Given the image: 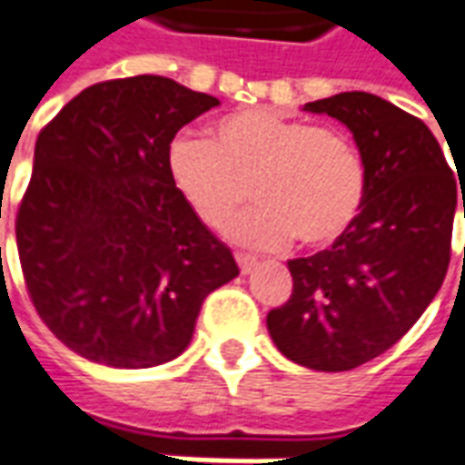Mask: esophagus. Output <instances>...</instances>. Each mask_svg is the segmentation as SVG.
I'll list each match as a JSON object with an SVG mask.
<instances>
[{
    "instance_id": "34e87169",
    "label": "esophagus",
    "mask_w": 465,
    "mask_h": 465,
    "mask_svg": "<svg viewBox=\"0 0 465 465\" xmlns=\"http://www.w3.org/2000/svg\"><path fill=\"white\" fill-rule=\"evenodd\" d=\"M236 263H239L242 273H249L259 262H256V256H249V253H236Z\"/></svg>"
}]
</instances>
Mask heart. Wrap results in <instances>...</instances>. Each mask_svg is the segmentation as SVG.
<instances>
[{
  "mask_svg": "<svg viewBox=\"0 0 465 465\" xmlns=\"http://www.w3.org/2000/svg\"><path fill=\"white\" fill-rule=\"evenodd\" d=\"M166 172L212 229L229 223L249 182L256 203L236 216L229 233L256 249L282 246L292 236L303 246H326L356 222L366 199V163L351 136L273 109L216 119L209 142L173 136Z\"/></svg>",
  "mask_w": 465,
  "mask_h": 465,
  "instance_id": "obj_1",
  "label": "heart"
}]
</instances>
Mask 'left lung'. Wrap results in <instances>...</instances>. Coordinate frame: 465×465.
Returning <instances> with one entry per match:
<instances>
[{"label":"left lung","mask_w":465,"mask_h":465,"mask_svg":"<svg viewBox=\"0 0 465 465\" xmlns=\"http://www.w3.org/2000/svg\"><path fill=\"white\" fill-rule=\"evenodd\" d=\"M353 134L366 199L331 249L289 262L292 299L266 316L276 349L313 371H349L391 349L446 279L456 176L416 116L366 92L303 104ZM465 216V199H463Z\"/></svg>","instance_id":"8db88e82"}]
</instances>
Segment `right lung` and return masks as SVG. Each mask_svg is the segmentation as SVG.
Returning a JSON list of instances; mask_svg holds the SVG:
<instances>
[{"label": "right lung", "instance_id": "1", "mask_svg": "<svg viewBox=\"0 0 465 465\" xmlns=\"http://www.w3.org/2000/svg\"><path fill=\"white\" fill-rule=\"evenodd\" d=\"M216 104L139 74L89 86L39 134L16 249L66 349L112 369L162 366L192 343L203 299L239 276L166 172L176 132Z\"/></svg>", "mask_w": 465, "mask_h": 465}]
</instances>
